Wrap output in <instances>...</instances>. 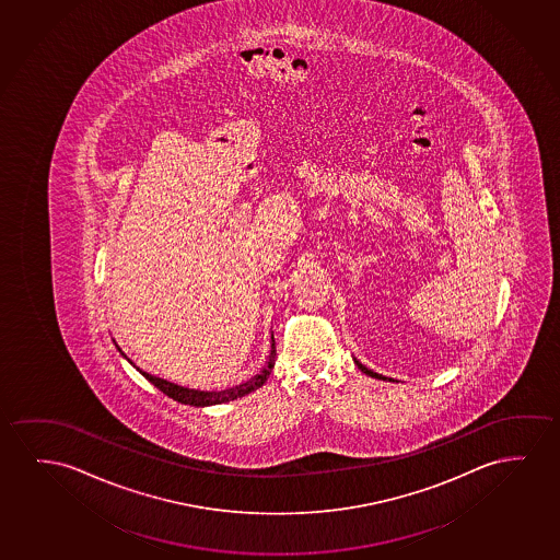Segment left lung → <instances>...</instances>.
I'll return each instance as SVG.
<instances>
[{"instance_id": "left-lung-1", "label": "left lung", "mask_w": 560, "mask_h": 560, "mask_svg": "<svg viewBox=\"0 0 560 560\" xmlns=\"http://www.w3.org/2000/svg\"><path fill=\"white\" fill-rule=\"evenodd\" d=\"M353 361H354V364H357V366H359V369H361V371H363L364 374H366V376H371V378L387 380V382H397V380L387 378V376H384V374H378V372H374V371H371V369H366V366H364V364L361 363V361H359V359H354V357H353Z\"/></svg>"}]
</instances>
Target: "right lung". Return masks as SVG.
I'll return each mask as SVG.
<instances>
[{
	"mask_svg": "<svg viewBox=\"0 0 560 560\" xmlns=\"http://www.w3.org/2000/svg\"><path fill=\"white\" fill-rule=\"evenodd\" d=\"M113 341H115V339H113ZM115 347H117L118 353L122 354V357L127 359L128 363L132 364L136 371L142 374L143 378L150 380L153 386L161 389L163 394L168 395V397L174 399V401L182 402V405H191V407H211V405H221V402L234 401L237 397H244V395L252 394V392L259 389V387L267 382L268 376H270V371L275 369L276 359L275 334H270V353H268L267 363H265V366L260 369L259 374H255L253 378L247 380L244 384H240V386L221 389V392H201V389H191V387L178 386V384H174V382H168V380L165 378H159V376H153L150 372L138 369V366L128 359L125 351L117 346V341H115Z\"/></svg>",
	"mask_w": 560,
	"mask_h": 560,
	"instance_id": "1",
	"label": "right lung"
}]
</instances>
